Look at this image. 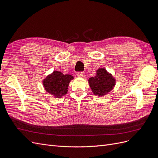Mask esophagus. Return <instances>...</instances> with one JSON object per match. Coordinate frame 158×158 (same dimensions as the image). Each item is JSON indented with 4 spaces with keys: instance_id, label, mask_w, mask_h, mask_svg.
I'll list each match as a JSON object with an SVG mask.
<instances>
[{
    "instance_id": "esophagus-1",
    "label": "esophagus",
    "mask_w": 158,
    "mask_h": 158,
    "mask_svg": "<svg viewBox=\"0 0 158 158\" xmlns=\"http://www.w3.org/2000/svg\"><path fill=\"white\" fill-rule=\"evenodd\" d=\"M77 76L80 78H84L85 76V74L84 73H78L77 74Z\"/></svg>"
}]
</instances>
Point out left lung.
I'll return each instance as SVG.
<instances>
[{"mask_svg": "<svg viewBox=\"0 0 158 158\" xmlns=\"http://www.w3.org/2000/svg\"><path fill=\"white\" fill-rule=\"evenodd\" d=\"M89 85L93 94L98 97L105 96L114 88L116 79L105 68L96 70V75L88 79Z\"/></svg>", "mask_w": 158, "mask_h": 158, "instance_id": "1", "label": "left lung"}]
</instances>
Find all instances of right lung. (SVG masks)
<instances>
[{"instance_id":"add662e5","label":"right lung","mask_w":158,"mask_h":158,"mask_svg":"<svg viewBox=\"0 0 158 158\" xmlns=\"http://www.w3.org/2000/svg\"><path fill=\"white\" fill-rule=\"evenodd\" d=\"M74 77L70 74H63L60 71L54 70L43 80V85L47 93L55 98L64 96L68 92V87Z\"/></svg>"}]
</instances>
